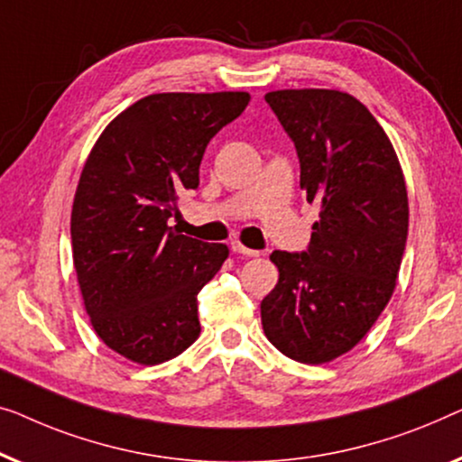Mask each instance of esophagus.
Here are the masks:
<instances>
[{
    "label": "esophagus",
    "mask_w": 462,
    "mask_h": 462,
    "mask_svg": "<svg viewBox=\"0 0 462 462\" xmlns=\"http://www.w3.org/2000/svg\"><path fill=\"white\" fill-rule=\"evenodd\" d=\"M230 249H232V253H238V255H245V257H257L259 255V251L249 249V246H245L240 243H232Z\"/></svg>",
    "instance_id": "obj_1"
}]
</instances>
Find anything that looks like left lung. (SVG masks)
Returning <instances> with one entry per match:
<instances>
[{
  "label": "left lung",
  "instance_id": "obj_1",
  "mask_svg": "<svg viewBox=\"0 0 462 462\" xmlns=\"http://www.w3.org/2000/svg\"><path fill=\"white\" fill-rule=\"evenodd\" d=\"M295 142L301 190L318 205L305 253L274 251L278 282L262 301L263 333L303 364L347 354L393 295L408 236V192L392 140L352 94H265Z\"/></svg>",
  "mask_w": 462,
  "mask_h": 462
}]
</instances>
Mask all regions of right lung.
Returning <instances> with one entry per match:
<instances>
[{
    "mask_svg": "<svg viewBox=\"0 0 462 462\" xmlns=\"http://www.w3.org/2000/svg\"><path fill=\"white\" fill-rule=\"evenodd\" d=\"M249 100L246 92L146 96L104 127L83 165L73 265L96 335L123 358L154 366L199 339L197 295L230 251L169 222L180 194L199 186L207 144Z\"/></svg>",
    "mask_w": 462,
    "mask_h": 462,
    "instance_id": "right-lung-1",
    "label": "right lung"
}]
</instances>
